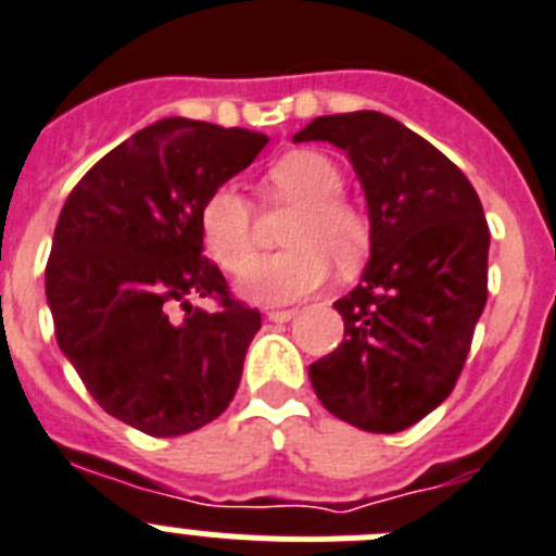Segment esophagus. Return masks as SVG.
<instances>
[{
    "mask_svg": "<svg viewBox=\"0 0 556 556\" xmlns=\"http://www.w3.org/2000/svg\"><path fill=\"white\" fill-rule=\"evenodd\" d=\"M268 321H277V324H285L290 321L293 315H296V309H268Z\"/></svg>",
    "mask_w": 556,
    "mask_h": 556,
    "instance_id": "obj_1",
    "label": "esophagus"
}]
</instances>
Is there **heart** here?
Returning <instances> with one entry per match:
<instances>
[{
  "instance_id": "heart-1",
  "label": "heart",
  "mask_w": 556,
  "mask_h": 556,
  "mask_svg": "<svg viewBox=\"0 0 556 556\" xmlns=\"http://www.w3.org/2000/svg\"><path fill=\"white\" fill-rule=\"evenodd\" d=\"M343 174L332 160L313 149L288 152L266 172L263 193L271 202L296 204L285 227V252L252 260L254 216L235 185L210 193L199 213L204 249L224 271H241L238 293L254 304H288L321 288L329 260L338 268H354L368 252L371 229L354 204L340 197Z\"/></svg>"
}]
</instances>
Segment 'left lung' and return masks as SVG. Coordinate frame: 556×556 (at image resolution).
Instances as JSON below:
<instances>
[{
	"mask_svg": "<svg viewBox=\"0 0 556 556\" xmlns=\"http://www.w3.org/2000/svg\"><path fill=\"white\" fill-rule=\"evenodd\" d=\"M293 141L352 160L371 257L334 302L343 343L309 365L315 396L365 432H402L457 384L488 302L490 229L473 185L443 152L377 110L313 118Z\"/></svg>",
	"mask_w": 556,
	"mask_h": 556,
	"instance_id": "1",
	"label": "left lung"
}]
</instances>
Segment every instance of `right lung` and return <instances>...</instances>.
I'll return each mask as SVG.
<instances>
[{"mask_svg":"<svg viewBox=\"0 0 556 556\" xmlns=\"http://www.w3.org/2000/svg\"><path fill=\"white\" fill-rule=\"evenodd\" d=\"M266 143L163 118L104 154L60 210L47 263L60 352L104 413L152 438L216 421L241 384L260 313L202 257L199 213ZM191 298L223 307L207 314Z\"/></svg>","mask_w":556,"mask_h":556,"instance_id":"add662e5","label":"right lung"}]
</instances>
